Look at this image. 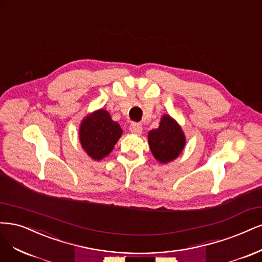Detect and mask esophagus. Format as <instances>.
Segmentation results:
<instances>
[{
	"instance_id": "obj_1",
	"label": "esophagus",
	"mask_w": 262,
	"mask_h": 262,
	"mask_svg": "<svg viewBox=\"0 0 262 262\" xmlns=\"http://www.w3.org/2000/svg\"><path fill=\"white\" fill-rule=\"evenodd\" d=\"M129 130H130L133 134L139 135V134H141V132H142V126H141V124H139V123H132L130 126H129Z\"/></svg>"
}]
</instances>
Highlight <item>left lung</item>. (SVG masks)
I'll return each instance as SVG.
<instances>
[{
	"mask_svg": "<svg viewBox=\"0 0 262 262\" xmlns=\"http://www.w3.org/2000/svg\"><path fill=\"white\" fill-rule=\"evenodd\" d=\"M150 150L161 163L170 162L180 156L185 146V136L182 128L172 117L164 115L159 128L148 134Z\"/></svg>",
	"mask_w": 262,
	"mask_h": 262,
	"instance_id": "obj_1",
	"label": "left lung"
}]
</instances>
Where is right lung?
Listing matches in <instances>:
<instances>
[{
    "instance_id": "1",
    "label": "right lung",
    "mask_w": 262,
    "mask_h": 262,
    "mask_svg": "<svg viewBox=\"0 0 262 262\" xmlns=\"http://www.w3.org/2000/svg\"><path fill=\"white\" fill-rule=\"evenodd\" d=\"M122 128L112 121L104 110L92 113L82 121L79 129V139L82 148L95 160H101L113 150L122 136Z\"/></svg>"
}]
</instances>
